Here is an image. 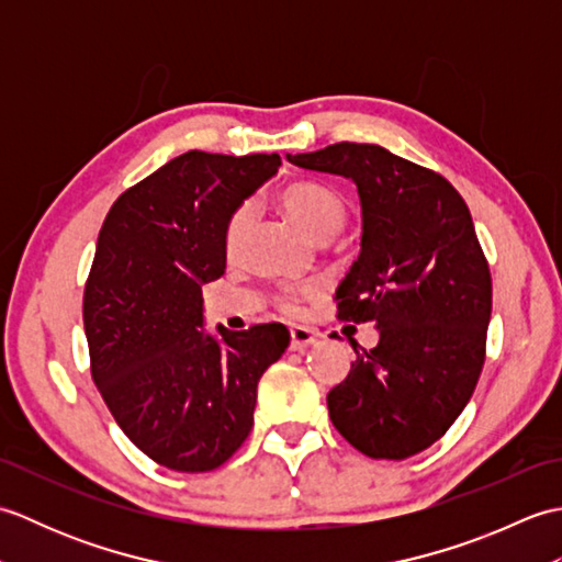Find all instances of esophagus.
Segmentation results:
<instances>
[{
  "mask_svg": "<svg viewBox=\"0 0 562 562\" xmlns=\"http://www.w3.org/2000/svg\"><path fill=\"white\" fill-rule=\"evenodd\" d=\"M290 338H292V350H304L308 345H314L318 340V333H314L312 328H304V326H294L290 328Z\"/></svg>",
  "mask_w": 562,
  "mask_h": 562,
  "instance_id": "obj_1",
  "label": "esophagus"
}]
</instances>
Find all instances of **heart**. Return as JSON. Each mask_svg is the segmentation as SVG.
Instances as JSON below:
<instances>
[{
	"mask_svg": "<svg viewBox=\"0 0 562 562\" xmlns=\"http://www.w3.org/2000/svg\"><path fill=\"white\" fill-rule=\"evenodd\" d=\"M280 205L290 214V217L302 226V229L316 238V241H328V238L338 236L342 232L345 222H348V205L336 193V190L321 183H292L280 193ZM250 226H254V210L250 205H241L234 210V214L226 222L224 229V248L229 256H236L244 248ZM278 306L282 312H296L300 300L296 294L284 292Z\"/></svg>",
	"mask_w": 562,
	"mask_h": 562,
	"instance_id": "heart-1",
	"label": "heart"
}]
</instances>
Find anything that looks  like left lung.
Returning <instances> with one entry per match:
<instances>
[{
    "mask_svg": "<svg viewBox=\"0 0 562 562\" xmlns=\"http://www.w3.org/2000/svg\"><path fill=\"white\" fill-rule=\"evenodd\" d=\"M294 166L352 178L362 250L336 290L338 318L374 324L328 393V415L372 459H408L445 437L485 362L493 280L471 212L445 176L379 145L338 142Z\"/></svg>",
    "mask_w": 562,
    "mask_h": 562,
    "instance_id": "1",
    "label": "left lung"
}]
</instances>
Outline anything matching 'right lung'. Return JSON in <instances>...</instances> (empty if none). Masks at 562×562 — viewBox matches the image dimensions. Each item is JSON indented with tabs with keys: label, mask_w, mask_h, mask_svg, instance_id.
Instances as JSON below:
<instances>
[{
	"label": "right lung",
	"mask_w": 562,
	"mask_h": 562,
	"mask_svg": "<svg viewBox=\"0 0 562 562\" xmlns=\"http://www.w3.org/2000/svg\"><path fill=\"white\" fill-rule=\"evenodd\" d=\"M278 166V154L186 151L127 188L99 232L83 288L93 384L127 439L171 471H212L244 445L258 381L290 345L282 324L202 326L226 222Z\"/></svg>",
	"instance_id": "1"
}]
</instances>
